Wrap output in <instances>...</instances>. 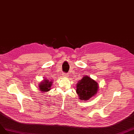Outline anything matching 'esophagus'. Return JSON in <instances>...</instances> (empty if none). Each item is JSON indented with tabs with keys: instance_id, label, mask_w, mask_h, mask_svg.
<instances>
[{
	"instance_id": "obj_1",
	"label": "esophagus",
	"mask_w": 134,
	"mask_h": 134,
	"mask_svg": "<svg viewBox=\"0 0 134 134\" xmlns=\"http://www.w3.org/2000/svg\"><path fill=\"white\" fill-rule=\"evenodd\" d=\"M63 77H67V76H68V74H67V73H63L62 74Z\"/></svg>"
}]
</instances>
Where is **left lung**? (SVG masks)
Masks as SVG:
<instances>
[{"label": "left lung", "instance_id": "left-lung-1", "mask_svg": "<svg viewBox=\"0 0 134 134\" xmlns=\"http://www.w3.org/2000/svg\"><path fill=\"white\" fill-rule=\"evenodd\" d=\"M76 87L80 99L83 100H89L97 93L98 89V83L87 76L82 77Z\"/></svg>", "mask_w": 134, "mask_h": 134}]
</instances>
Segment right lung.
Returning <instances> with one entry per match:
<instances>
[{
    "mask_svg": "<svg viewBox=\"0 0 134 134\" xmlns=\"http://www.w3.org/2000/svg\"><path fill=\"white\" fill-rule=\"evenodd\" d=\"M52 85V82H49L48 80H45L44 82H41L39 85V89L40 91L44 92V91H48L51 89V86Z\"/></svg>",
    "mask_w": 134,
    "mask_h": 134,
    "instance_id": "obj_1",
    "label": "right lung"
}]
</instances>
